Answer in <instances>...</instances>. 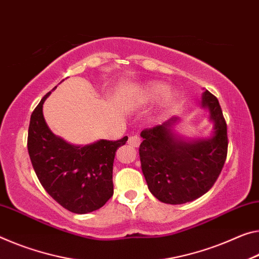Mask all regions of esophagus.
<instances>
[{"instance_id":"34e87169","label":"esophagus","mask_w":259,"mask_h":259,"mask_svg":"<svg viewBox=\"0 0 259 259\" xmlns=\"http://www.w3.org/2000/svg\"><path fill=\"white\" fill-rule=\"evenodd\" d=\"M128 144L133 147H138L139 145H141V138H139L137 135H134V136L129 137Z\"/></svg>"}]
</instances>
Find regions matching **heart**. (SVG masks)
I'll list each match as a JSON object with an SVG mask.
<instances>
[{
    "mask_svg": "<svg viewBox=\"0 0 259 259\" xmlns=\"http://www.w3.org/2000/svg\"><path fill=\"white\" fill-rule=\"evenodd\" d=\"M176 94L168 86L159 81H147V83L135 86L128 94V101L135 106L149 105L160 100V112H163L174 104Z\"/></svg>",
    "mask_w": 259,
    "mask_h": 259,
    "instance_id": "obj_1",
    "label": "heart"
}]
</instances>
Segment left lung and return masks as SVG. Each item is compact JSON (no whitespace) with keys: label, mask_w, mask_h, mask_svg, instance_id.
<instances>
[{"label":"left lung","mask_w":259,"mask_h":259,"mask_svg":"<svg viewBox=\"0 0 259 259\" xmlns=\"http://www.w3.org/2000/svg\"><path fill=\"white\" fill-rule=\"evenodd\" d=\"M200 106L208 113V137L186 138L179 134L180 117L173 116L152 129L143 130L139 146L142 171L147 188L166 204L192 202L210 190L227 155V125L217 98L207 90Z\"/></svg>","instance_id":"1"}]
</instances>
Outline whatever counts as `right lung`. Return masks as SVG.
<instances>
[{
	"mask_svg": "<svg viewBox=\"0 0 259 259\" xmlns=\"http://www.w3.org/2000/svg\"><path fill=\"white\" fill-rule=\"evenodd\" d=\"M52 91L41 99L31 115L28 154L45 190L64 208L85 214L104 206L113 196L115 152L125 144L128 137L116 142L99 139L86 145H75L56 136L42 113L44 102Z\"/></svg>",
	"mask_w": 259,
	"mask_h": 259,
	"instance_id": "add662e5",
	"label": "right lung"
}]
</instances>
